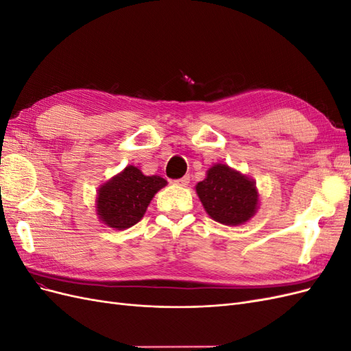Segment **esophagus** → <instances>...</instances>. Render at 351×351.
<instances>
[{"mask_svg":"<svg viewBox=\"0 0 351 351\" xmlns=\"http://www.w3.org/2000/svg\"><path fill=\"white\" fill-rule=\"evenodd\" d=\"M174 184H177V186H182V187H186V186H189V183H190V177L189 176H184V177H182V178H178V180H174L173 182Z\"/></svg>","mask_w":351,"mask_h":351,"instance_id":"1","label":"esophagus"}]
</instances>
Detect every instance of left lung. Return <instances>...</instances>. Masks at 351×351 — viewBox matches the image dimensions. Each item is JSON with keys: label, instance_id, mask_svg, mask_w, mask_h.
Segmentation results:
<instances>
[{"label": "left lung", "instance_id": "obj_1", "mask_svg": "<svg viewBox=\"0 0 351 351\" xmlns=\"http://www.w3.org/2000/svg\"><path fill=\"white\" fill-rule=\"evenodd\" d=\"M196 193L206 214L224 226L246 224L259 209L256 182L227 164L212 165L196 184Z\"/></svg>", "mask_w": 351, "mask_h": 351}]
</instances>
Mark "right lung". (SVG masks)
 <instances>
[{"instance_id": "right-lung-1", "label": "right lung", "mask_w": 351, "mask_h": 351, "mask_svg": "<svg viewBox=\"0 0 351 351\" xmlns=\"http://www.w3.org/2000/svg\"><path fill=\"white\" fill-rule=\"evenodd\" d=\"M165 186L162 177L145 176L137 167L127 165L98 187L97 215L110 228H130L143 218L154 196Z\"/></svg>"}]
</instances>
